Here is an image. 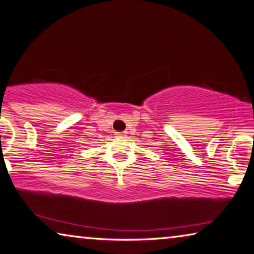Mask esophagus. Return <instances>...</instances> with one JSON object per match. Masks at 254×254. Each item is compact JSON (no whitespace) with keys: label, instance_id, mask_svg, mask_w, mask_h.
I'll return each mask as SVG.
<instances>
[{"label":"esophagus","instance_id":"obj_1","mask_svg":"<svg viewBox=\"0 0 254 254\" xmlns=\"http://www.w3.org/2000/svg\"><path fill=\"white\" fill-rule=\"evenodd\" d=\"M127 132H116V137H126Z\"/></svg>","mask_w":254,"mask_h":254}]
</instances>
